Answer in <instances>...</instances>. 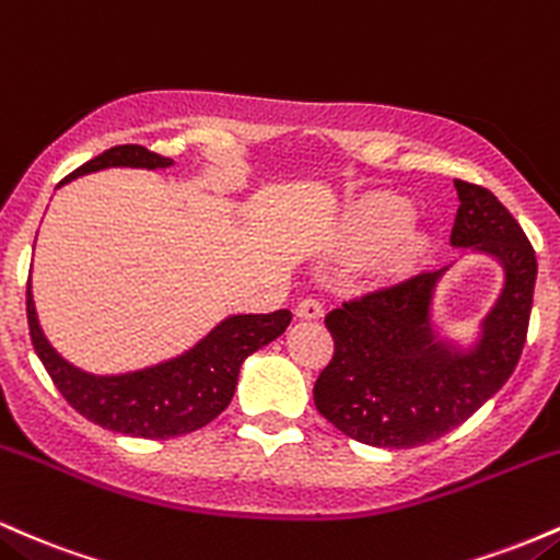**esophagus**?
Masks as SVG:
<instances>
[{"label": "esophagus", "instance_id": "obj_1", "mask_svg": "<svg viewBox=\"0 0 560 560\" xmlns=\"http://www.w3.org/2000/svg\"><path fill=\"white\" fill-rule=\"evenodd\" d=\"M296 317L299 319H317V317H323V301H319V299L299 301Z\"/></svg>", "mask_w": 560, "mask_h": 560}]
</instances>
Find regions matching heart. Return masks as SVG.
<instances>
[{
	"instance_id": "obj_1",
	"label": "heart",
	"mask_w": 560,
	"mask_h": 560,
	"mask_svg": "<svg viewBox=\"0 0 560 560\" xmlns=\"http://www.w3.org/2000/svg\"><path fill=\"white\" fill-rule=\"evenodd\" d=\"M410 219V206L394 196H375L343 217L338 241L349 254L378 252L381 267L407 269L416 264L425 237Z\"/></svg>"
}]
</instances>
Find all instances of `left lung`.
Masks as SVG:
<instances>
[{"label":"left lung","mask_w":560,"mask_h":560,"mask_svg":"<svg viewBox=\"0 0 560 560\" xmlns=\"http://www.w3.org/2000/svg\"><path fill=\"white\" fill-rule=\"evenodd\" d=\"M450 243L500 261L505 282L470 347L442 341L431 304L450 267L364 291L325 317L336 351L314 383L319 416L370 447L410 450L457 429L505 386L529 330L537 259L487 187L455 179Z\"/></svg>","instance_id":"left-lung-1"}]
</instances>
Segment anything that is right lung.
I'll list each match as a JSON object with an SVG mask.
<instances>
[{
  "instance_id": "add662e5",
  "label": "right lung",
  "mask_w": 560,
  "mask_h": 560,
  "mask_svg": "<svg viewBox=\"0 0 560 560\" xmlns=\"http://www.w3.org/2000/svg\"><path fill=\"white\" fill-rule=\"evenodd\" d=\"M172 159L142 144H116L68 174L60 185L110 166L168 168ZM31 343L68 405L92 423L137 439H168L203 429L232 401L246 357L267 347L291 325V312L232 314L206 332L192 349L135 373L92 375L62 360L36 317L31 282L26 291Z\"/></svg>"
}]
</instances>
